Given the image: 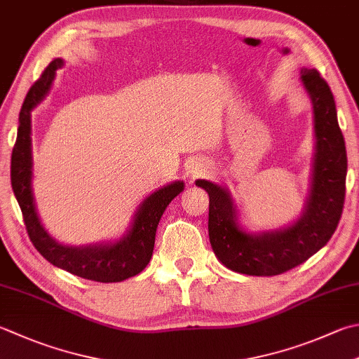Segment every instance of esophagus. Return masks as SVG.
<instances>
[{
    "label": "esophagus",
    "mask_w": 359,
    "mask_h": 359,
    "mask_svg": "<svg viewBox=\"0 0 359 359\" xmlns=\"http://www.w3.org/2000/svg\"><path fill=\"white\" fill-rule=\"evenodd\" d=\"M206 172H208V164H205V162H203L201 159L192 161L191 164H189L187 168H186V173L189 175V178H191V180L198 178V177H201L203 173H206Z\"/></svg>",
    "instance_id": "1"
}]
</instances>
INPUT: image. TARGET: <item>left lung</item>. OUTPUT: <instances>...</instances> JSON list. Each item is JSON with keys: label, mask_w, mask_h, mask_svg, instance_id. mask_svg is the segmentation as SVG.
I'll use <instances>...</instances> for the list:
<instances>
[{"label": "left lung", "mask_w": 359, "mask_h": 359, "mask_svg": "<svg viewBox=\"0 0 359 359\" xmlns=\"http://www.w3.org/2000/svg\"><path fill=\"white\" fill-rule=\"evenodd\" d=\"M300 83L313 104L314 154L311 181L300 215L286 226L250 231L229 189L209 180L195 186L209 195V242L214 255L233 272L272 276L305 262L327 245L339 223L346 198L347 151L337 123L333 93L314 69L300 70Z\"/></svg>", "instance_id": "left-lung-1"}]
</instances>
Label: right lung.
<instances>
[{"label":"right lung","instance_id":"obj_1","mask_svg":"<svg viewBox=\"0 0 359 359\" xmlns=\"http://www.w3.org/2000/svg\"><path fill=\"white\" fill-rule=\"evenodd\" d=\"M64 65L65 60L60 57L51 60L25 98L11 159L12 191L23 212L29 239L46 261L81 278L118 283L140 273L150 262L159 220L172 200L184 191V182L181 180L172 181L148 194L134 211L130 226L117 239L86 245H70L54 239L40 220L34 198L31 112L48 95L56 72Z\"/></svg>","mask_w":359,"mask_h":359}]
</instances>
